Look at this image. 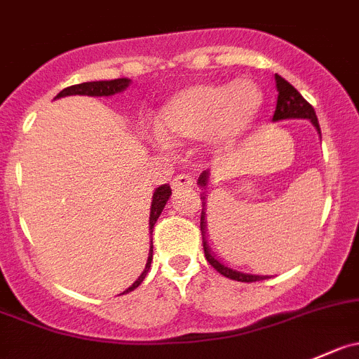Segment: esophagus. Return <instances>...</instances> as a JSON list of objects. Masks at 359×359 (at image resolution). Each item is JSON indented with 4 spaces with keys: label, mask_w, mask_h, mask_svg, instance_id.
Returning <instances> with one entry per match:
<instances>
[{
    "label": "esophagus",
    "mask_w": 359,
    "mask_h": 359,
    "mask_svg": "<svg viewBox=\"0 0 359 359\" xmlns=\"http://www.w3.org/2000/svg\"><path fill=\"white\" fill-rule=\"evenodd\" d=\"M191 186H193V179H191L189 175H186V173H179V175L173 177L172 187L175 191H182V189H186V187H191Z\"/></svg>",
    "instance_id": "obj_1"
}]
</instances>
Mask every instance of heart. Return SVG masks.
I'll list each match as a JSON object with an SVG mask.
<instances>
[{"instance_id":"b5f03b06","label":"heart","mask_w":359,"mask_h":359,"mask_svg":"<svg viewBox=\"0 0 359 359\" xmlns=\"http://www.w3.org/2000/svg\"><path fill=\"white\" fill-rule=\"evenodd\" d=\"M263 93L247 79L231 83H198L173 96L159 116L168 137L208 140L219 147L238 144L257 119Z\"/></svg>"}]
</instances>
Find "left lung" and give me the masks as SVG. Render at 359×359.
<instances>
[{
  "mask_svg": "<svg viewBox=\"0 0 359 359\" xmlns=\"http://www.w3.org/2000/svg\"><path fill=\"white\" fill-rule=\"evenodd\" d=\"M276 86H277V107L276 112H273V121H283V119H309L314 128L318 130V133L321 135V128H319L318 123V116H316V110L312 109L311 103L300 95V93L291 86L287 80H284L280 75H276ZM208 180V172H203L198 179V184L201 187L207 186ZM203 200V208H201V217H200V228H201V235H203V250H205V257H207L208 263L217 270L221 276L228 277V279L238 280V283H256V280H264L268 279V276H252V273H242L238 270H233V268L226 266L222 264L214 254L210 252L208 249V242L205 240V226H207V221H205V196L201 198Z\"/></svg>",
  "mask_w": 359,
  "mask_h": 359,
  "instance_id": "left-lung-1",
  "label": "left lung"
}]
</instances>
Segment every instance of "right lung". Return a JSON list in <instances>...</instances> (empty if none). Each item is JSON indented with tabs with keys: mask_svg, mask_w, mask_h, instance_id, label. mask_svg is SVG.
I'll list each match as a JSON object with an SVG mask.
<instances>
[{
	"mask_svg": "<svg viewBox=\"0 0 359 359\" xmlns=\"http://www.w3.org/2000/svg\"><path fill=\"white\" fill-rule=\"evenodd\" d=\"M131 80L130 79H116V80H96V82H83V83H76V86H69L66 89H62L55 98H62V96H75V95H82V96H114L117 93H123L128 86H130ZM170 194H172V189H170L168 184H163L159 186L158 189L154 191L152 194V203H151V217H149V229H151L152 235V228H154L156 221L161 215L163 208H165L166 201H168ZM152 242V240H151ZM151 261H152V245L151 250H149V257H147V264H145V270L142 272V276L128 287L124 293H130V291L137 290L138 286L142 284V280L145 279L147 276L149 268H151ZM123 293V294H124Z\"/></svg>",
	"mask_w": 359,
	"mask_h": 359,
	"instance_id": "right-lung-1",
	"label": "right lung"
}]
</instances>
